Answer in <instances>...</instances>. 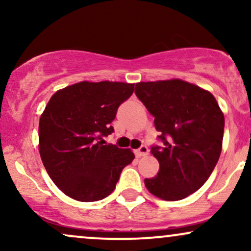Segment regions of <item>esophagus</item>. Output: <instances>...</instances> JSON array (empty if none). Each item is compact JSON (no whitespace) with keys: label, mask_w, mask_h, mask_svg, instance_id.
<instances>
[{"label":"esophagus","mask_w":251,"mask_h":251,"mask_svg":"<svg viewBox=\"0 0 251 251\" xmlns=\"http://www.w3.org/2000/svg\"><path fill=\"white\" fill-rule=\"evenodd\" d=\"M135 154H137L138 157H145V155H148L149 154L148 146H144V145L140 146V148L135 151Z\"/></svg>","instance_id":"1"}]
</instances>
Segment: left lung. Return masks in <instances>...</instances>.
<instances>
[{"label":"left lung","instance_id":"obj_1","mask_svg":"<svg viewBox=\"0 0 251 251\" xmlns=\"http://www.w3.org/2000/svg\"><path fill=\"white\" fill-rule=\"evenodd\" d=\"M135 94L164 143L151 150L159 171L145 178L146 189L160 200H183L208 180L218 162L223 112L209 91L180 79L138 82Z\"/></svg>","mask_w":251,"mask_h":251}]
</instances>
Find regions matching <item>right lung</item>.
Here are the masks:
<instances>
[{
  "label": "right lung",
  "mask_w": 251,
  "mask_h": 251,
  "mask_svg": "<svg viewBox=\"0 0 251 251\" xmlns=\"http://www.w3.org/2000/svg\"><path fill=\"white\" fill-rule=\"evenodd\" d=\"M134 83L81 81L59 89L40 117L39 152L50 179L65 195L96 201L116 189L120 172L132 163L131 149L105 145L111 123Z\"/></svg>",
  "instance_id": "1"
}]
</instances>
